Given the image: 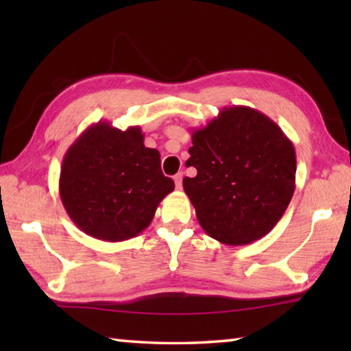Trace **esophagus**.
Returning <instances> with one entry per match:
<instances>
[{
	"mask_svg": "<svg viewBox=\"0 0 351 351\" xmlns=\"http://www.w3.org/2000/svg\"><path fill=\"white\" fill-rule=\"evenodd\" d=\"M175 186H176V189L178 190H181L182 189V173H178L175 178Z\"/></svg>",
	"mask_w": 351,
	"mask_h": 351,
	"instance_id": "obj_1",
	"label": "esophagus"
}]
</instances>
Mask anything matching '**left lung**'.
Listing matches in <instances>:
<instances>
[{
	"label": "left lung",
	"instance_id": "8db88e82",
	"mask_svg": "<svg viewBox=\"0 0 351 351\" xmlns=\"http://www.w3.org/2000/svg\"><path fill=\"white\" fill-rule=\"evenodd\" d=\"M182 180L204 232L243 246L278 223L295 189V150L282 128L251 106H224L206 127L192 130Z\"/></svg>",
	"mask_w": 351,
	"mask_h": 351
}]
</instances>
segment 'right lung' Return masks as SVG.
<instances>
[{"label":"right lung","instance_id":"add662e5","mask_svg":"<svg viewBox=\"0 0 351 351\" xmlns=\"http://www.w3.org/2000/svg\"><path fill=\"white\" fill-rule=\"evenodd\" d=\"M173 189L161 154L144 145L141 127L122 132L106 121L93 123L68 148L58 181L62 204L77 228L112 243L145 230Z\"/></svg>","mask_w":351,"mask_h":351}]
</instances>
